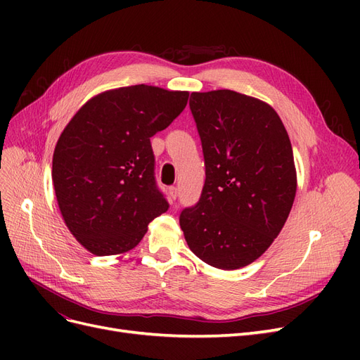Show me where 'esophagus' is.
Wrapping results in <instances>:
<instances>
[{"mask_svg":"<svg viewBox=\"0 0 360 360\" xmlns=\"http://www.w3.org/2000/svg\"><path fill=\"white\" fill-rule=\"evenodd\" d=\"M168 192H169V197H171L172 200H176V198H177V195H179V189H177L176 186H171V188L168 189Z\"/></svg>","mask_w":360,"mask_h":360,"instance_id":"esophagus-1","label":"esophagus"}]
</instances>
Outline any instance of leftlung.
<instances>
[{
    "mask_svg": "<svg viewBox=\"0 0 360 360\" xmlns=\"http://www.w3.org/2000/svg\"><path fill=\"white\" fill-rule=\"evenodd\" d=\"M205 181L180 214L192 252L216 269L254 263L274 243L296 197L292 148L269 103L233 90L192 93Z\"/></svg>",
    "mask_w": 360,
    "mask_h": 360,
    "instance_id": "1",
    "label": "left lung"
}]
</instances>
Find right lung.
<instances>
[{"mask_svg":"<svg viewBox=\"0 0 360 360\" xmlns=\"http://www.w3.org/2000/svg\"><path fill=\"white\" fill-rule=\"evenodd\" d=\"M188 91L130 85L91 97L61 132L52 183L64 224L91 254L134 249L168 210L155 180L150 138L188 103Z\"/></svg>","mask_w":360,"mask_h":360,"instance_id":"right-lung-1","label":"right lung"}]
</instances>
